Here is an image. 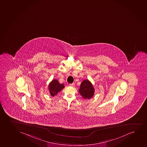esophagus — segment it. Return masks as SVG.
Listing matches in <instances>:
<instances>
[{
  "label": "esophagus",
  "mask_w": 147,
  "mask_h": 147,
  "mask_svg": "<svg viewBox=\"0 0 147 147\" xmlns=\"http://www.w3.org/2000/svg\"><path fill=\"white\" fill-rule=\"evenodd\" d=\"M74 83H72V84H69V86H74Z\"/></svg>",
  "instance_id": "obj_1"
}]
</instances>
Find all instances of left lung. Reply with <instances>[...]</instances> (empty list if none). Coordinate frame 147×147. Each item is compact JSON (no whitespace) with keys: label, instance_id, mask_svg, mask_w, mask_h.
I'll return each mask as SVG.
<instances>
[{"label":"left lung","instance_id":"left-lung-1","mask_svg":"<svg viewBox=\"0 0 147 147\" xmlns=\"http://www.w3.org/2000/svg\"><path fill=\"white\" fill-rule=\"evenodd\" d=\"M79 92L85 99H90L93 96L94 89L91 82L88 80H84L80 85Z\"/></svg>","mask_w":147,"mask_h":147}]
</instances>
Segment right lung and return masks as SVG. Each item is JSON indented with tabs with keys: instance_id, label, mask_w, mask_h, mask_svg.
I'll use <instances>...</instances> for the list:
<instances>
[{
	"instance_id": "add662e5",
	"label": "right lung",
	"mask_w": 147,
	"mask_h": 147,
	"mask_svg": "<svg viewBox=\"0 0 147 147\" xmlns=\"http://www.w3.org/2000/svg\"><path fill=\"white\" fill-rule=\"evenodd\" d=\"M64 84H61L56 79L52 80L49 85V90L52 96H55L64 88Z\"/></svg>"
}]
</instances>
